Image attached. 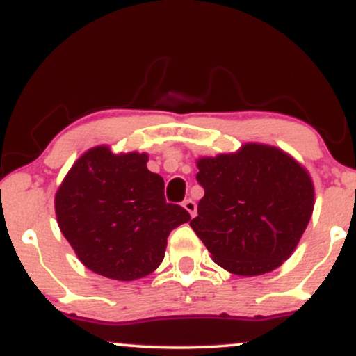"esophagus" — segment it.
Segmentation results:
<instances>
[{
    "mask_svg": "<svg viewBox=\"0 0 356 356\" xmlns=\"http://www.w3.org/2000/svg\"><path fill=\"white\" fill-rule=\"evenodd\" d=\"M183 209L188 211L191 217H195V215H197V203H195L191 198L185 200V202H183Z\"/></svg>",
    "mask_w": 356,
    "mask_h": 356,
    "instance_id": "obj_1",
    "label": "esophagus"
}]
</instances>
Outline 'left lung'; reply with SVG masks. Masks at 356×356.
<instances>
[{"mask_svg": "<svg viewBox=\"0 0 356 356\" xmlns=\"http://www.w3.org/2000/svg\"><path fill=\"white\" fill-rule=\"evenodd\" d=\"M197 166L205 195L190 225L211 259L237 275L270 273L289 259L314 207L305 168L284 151L255 143L200 158Z\"/></svg>", "mask_w": 356, "mask_h": 356, "instance_id": "left-lung-1", "label": "left lung"}]
</instances>
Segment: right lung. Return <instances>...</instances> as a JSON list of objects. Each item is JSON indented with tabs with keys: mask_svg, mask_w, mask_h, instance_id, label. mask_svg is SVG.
I'll return each instance as SVG.
<instances>
[{
	"mask_svg": "<svg viewBox=\"0 0 356 356\" xmlns=\"http://www.w3.org/2000/svg\"><path fill=\"white\" fill-rule=\"evenodd\" d=\"M147 154H114L107 146L83 153L55 195L63 237L87 269L134 281L163 262L168 235L190 220L168 203L165 181L146 166Z\"/></svg>",
	"mask_w": 356,
	"mask_h": 356,
	"instance_id": "1",
	"label": "right lung"
}]
</instances>
